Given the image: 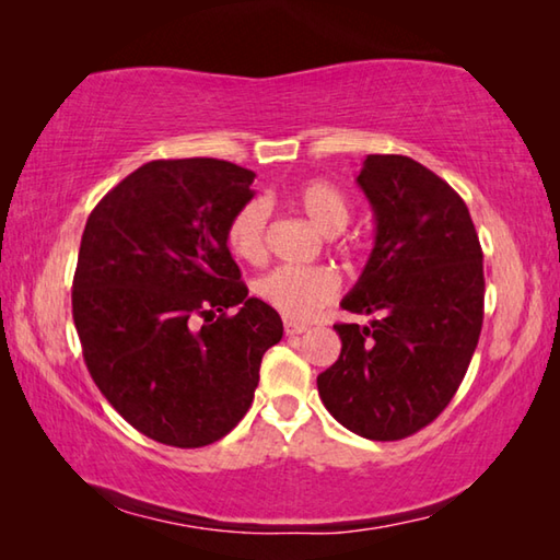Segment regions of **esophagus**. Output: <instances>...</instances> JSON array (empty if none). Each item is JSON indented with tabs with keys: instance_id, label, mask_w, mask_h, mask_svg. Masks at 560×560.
<instances>
[{
	"instance_id": "1",
	"label": "esophagus",
	"mask_w": 560,
	"mask_h": 560,
	"mask_svg": "<svg viewBox=\"0 0 560 560\" xmlns=\"http://www.w3.org/2000/svg\"><path fill=\"white\" fill-rule=\"evenodd\" d=\"M283 330H287V336H301V334H306L308 326L296 324V320H283Z\"/></svg>"
}]
</instances>
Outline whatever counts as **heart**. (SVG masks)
<instances>
[{
    "mask_svg": "<svg viewBox=\"0 0 560 560\" xmlns=\"http://www.w3.org/2000/svg\"><path fill=\"white\" fill-rule=\"evenodd\" d=\"M293 205L308 217L320 234L336 236L350 224L353 207L340 187L326 179H311L293 192ZM271 210L261 197L246 200L226 224V244L244 261L267 257ZM340 279L328 267H277L254 283V293L289 320H308L338 296Z\"/></svg>",
    "mask_w": 560,
    "mask_h": 560,
    "instance_id": "obj_1",
    "label": "heart"
}]
</instances>
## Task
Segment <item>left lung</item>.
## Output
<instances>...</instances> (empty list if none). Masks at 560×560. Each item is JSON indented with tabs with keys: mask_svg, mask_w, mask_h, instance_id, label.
<instances>
[{
	"mask_svg": "<svg viewBox=\"0 0 560 560\" xmlns=\"http://www.w3.org/2000/svg\"><path fill=\"white\" fill-rule=\"evenodd\" d=\"M375 212V246L336 324L340 355L318 375L326 410L365 440L428 428L467 375L485 320L481 244L467 205L407 155H368L358 175Z\"/></svg>",
	"mask_w": 560,
	"mask_h": 560,
	"instance_id": "1",
	"label": "left lung"
}]
</instances>
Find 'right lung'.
Wrapping results in <instances>:
<instances>
[{"label": "right lung", "mask_w": 560, "mask_h": 560, "mask_svg": "<svg viewBox=\"0 0 560 560\" xmlns=\"http://www.w3.org/2000/svg\"><path fill=\"white\" fill-rule=\"evenodd\" d=\"M254 177L214 158L153 160L93 207L81 236L71 306L89 373L122 420L170 447L232 432L283 336L226 246Z\"/></svg>", "instance_id": "obj_1"}]
</instances>
